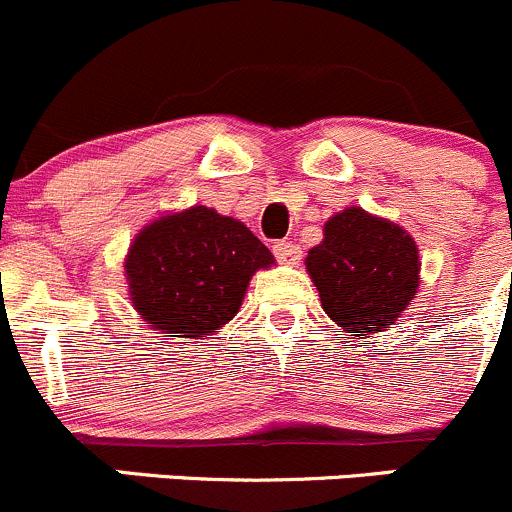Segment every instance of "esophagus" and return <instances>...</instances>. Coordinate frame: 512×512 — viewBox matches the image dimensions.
Returning a JSON list of instances; mask_svg holds the SVG:
<instances>
[{
    "label": "esophagus",
    "mask_w": 512,
    "mask_h": 512,
    "mask_svg": "<svg viewBox=\"0 0 512 512\" xmlns=\"http://www.w3.org/2000/svg\"><path fill=\"white\" fill-rule=\"evenodd\" d=\"M272 252H275L277 262H282V265H297V262L302 260V247L287 240L275 242V245H272Z\"/></svg>",
    "instance_id": "34e87169"
}]
</instances>
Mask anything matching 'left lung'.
<instances>
[{"instance_id":"1","label":"left lung","mask_w":512,"mask_h":512,"mask_svg":"<svg viewBox=\"0 0 512 512\" xmlns=\"http://www.w3.org/2000/svg\"><path fill=\"white\" fill-rule=\"evenodd\" d=\"M322 309L349 337L389 329L418 289L414 237L386 218L347 208L324 223V240L304 260Z\"/></svg>"}]
</instances>
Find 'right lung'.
Masks as SVG:
<instances>
[{
	"instance_id": "right-lung-1",
	"label": "right lung",
	"mask_w": 512,
	"mask_h": 512,
	"mask_svg": "<svg viewBox=\"0 0 512 512\" xmlns=\"http://www.w3.org/2000/svg\"><path fill=\"white\" fill-rule=\"evenodd\" d=\"M272 262L250 227L193 205L143 227L123 267L133 307L148 327L200 339L235 317L252 275Z\"/></svg>"
}]
</instances>
